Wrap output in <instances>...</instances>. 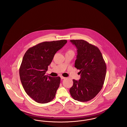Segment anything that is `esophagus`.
Listing matches in <instances>:
<instances>
[{"mask_svg": "<svg viewBox=\"0 0 127 127\" xmlns=\"http://www.w3.org/2000/svg\"><path fill=\"white\" fill-rule=\"evenodd\" d=\"M61 78L62 79H64L65 78V77H64L63 76H61Z\"/></svg>", "mask_w": 127, "mask_h": 127, "instance_id": "esophagus-1", "label": "esophagus"}]
</instances>
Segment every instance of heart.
I'll return each mask as SVG.
<instances>
[{
    "label": "heart",
    "mask_w": 127,
    "mask_h": 127,
    "mask_svg": "<svg viewBox=\"0 0 127 127\" xmlns=\"http://www.w3.org/2000/svg\"><path fill=\"white\" fill-rule=\"evenodd\" d=\"M68 52H73L72 50H69V51H68Z\"/></svg>",
    "instance_id": "1"
}]
</instances>
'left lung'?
<instances>
[{
	"instance_id": "8db88e82",
	"label": "left lung",
	"mask_w": 127,
	"mask_h": 127,
	"mask_svg": "<svg viewBox=\"0 0 127 127\" xmlns=\"http://www.w3.org/2000/svg\"><path fill=\"white\" fill-rule=\"evenodd\" d=\"M77 48L74 67L80 70L81 78L73 79L70 93L74 100L87 102L100 91L105 79L107 66L99 49L83 40H70Z\"/></svg>"
}]
</instances>
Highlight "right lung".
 I'll list each match as a JSON object with an SVG mask.
<instances>
[{"instance_id": "1", "label": "right lung", "mask_w": 127, "mask_h": 127, "mask_svg": "<svg viewBox=\"0 0 127 127\" xmlns=\"http://www.w3.org/2000/svg\"><path fill=\"white\" fill-rule=\"evenodd\" d=\"M67 40L44 41L29 48L24 54L19 73L26 93L36 102L44 104L53 100L60 84V77L45 75L55 53Z\"/></svg>"}]
</instances>
